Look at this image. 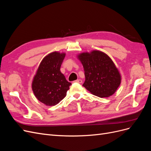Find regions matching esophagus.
Masks as SVG:
<instances>
[{"mask_svg": "<svg viewBox=\"0 0 151 151\" xmlns=\"http://www.w3.org/2000/svg\"><path fill=\"white\" fill-rule=\"evenodd\" d=\"M75 82L76 83H83V81H82L81 79H77V80H76V81H75Z\"/></svg>", "mask_w": 151, "mask_h": 151, "instance_id": "obj_1", "label": "esophagus"}]
</instances>
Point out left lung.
<instances>
[{
  "label": "left lung",
  "instance_id": "8db88e82",
  "mask_svg": "<svg viewBox=\"0 0 151 151\" xmlns=\"http://www.w3.org/2000/svg\"><path fill=\"white\" fill-rule=\"evenodd\" d=\"M79 59L83 65L85 82L83 86L100 98L109 97L115 93L121 83L119 72L106 54L94 50L83 53Z\"/></svg>",
  "mask_w": 151,
  "mask_h": 151
}]
</instances>
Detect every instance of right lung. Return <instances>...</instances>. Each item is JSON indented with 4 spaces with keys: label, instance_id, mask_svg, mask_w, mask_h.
Returning <instances> with one entry per match:
<instances>
[{
    "label": "right lung",
    "instance_id": "right-lung-1",
    "mask_svg": "<svg viewBox=\"0 0 151 151\" xmlns=\"http://www.w3.org/2000/svg\"><path fill=\"white\" fill-rule=\"evenodd\" d=\"M65 53L53 52L41 62L32 83L33 93L40 101L55 106L66 96L72 84L60 72Z\"/></svg>",
    "mask_w": 151,
    "mask_h": 151
}]
</instances>
